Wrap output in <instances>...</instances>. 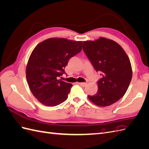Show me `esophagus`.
Listing matches in <instances>:
<instances>
[{"label":"esophagus","mask_w":149,"mask_h":149,"mask_svg":"<svg viewBox=\"0 0 149 149\" xmlns=\"http://www.w3.org/2000/svg\"><path fill=\"white\" fill-rule=\"evenodd\" d=\"M78 84L81 86H83V87H84L85 86H86V84H87L86 83H78Z\"/></svg>","instance_id":"obj_1"}]
</instances>
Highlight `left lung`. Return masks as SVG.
I'll list each match as a JSON object with an SVG mask.
<instances>
[{
	"label": "left lung",
	"instance_id": "obj_1",
	"mask_svg": "<svg viewBox=\"0 0 149 149\" xmlns=\"http://www.w3.org/2000/svg\"><path fill=\"white\" fill-rule=\"evenodd\" d=\"M83 49L94 69L101 71L98 89L89 100L100 107L109 106L123 97L132 77L131 63L124 49L118 43L104 37L84 41Z\"/></svg>",
	"mask_w": 149,
	"mask_h": 149
}]
</instances>
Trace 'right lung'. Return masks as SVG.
I'll return each instance as SVG.
<instances>
[{
  "label": "right lung",
  "mask_w": 149,
  "mask_h": 149,
  "mask_svg": "<svg viewBox=\"0 0 149 149\" xmlns=\"http://www.w3.org/2000/svg\"><path fill=\"white\" fill-rule=\"evenodd\" d=\"M82 49V41L50 38L33 49L26 66V78L33 95L42 104L53 107L65 101L73 85L58 79L69 60Z\"/></svg>",
  "instance_id": "add662e5"
}]
</instances>
